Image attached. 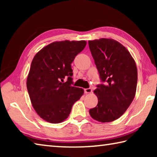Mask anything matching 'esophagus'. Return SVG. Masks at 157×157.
Masks as SVG:
<instances>
[{
  "instance_id": "esophagus-1",
  "label": "esophagus",
  "mask_w": 157,
  "mask_h": 157,
  "mask_svg": "<svg viewBox=\"0 0 157 157\" xmlns=\"http://www.w3.org/2000/svg\"><path fill=\"white\" fill-rule=\"evenodd\" d=\"M91 92H92V89L91 88H88V89H84L85 94H91Z\"/></svg>"
}]
</instances>
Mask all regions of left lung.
Instances as JSON below:
<instances>
[{
  "instance_id": "1",
  "label": "left lung",
  "mask_w": 157,
  "mask_h": 157,
  "mask_svg": "<svg viewBox=\"0 0 157 157\" xmlns=\"http://www.w3.org/2000/svg\"><path fill=\"white\" fill-rule=\"evenodd\" d=\"M89 46L101 80L94 91L98 102L89 110L94 120L110 123L120 118L136 95L137 68L125 47L112 39L89 41Z\"/></svg>"
}]
</instances>
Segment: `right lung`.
<instances>
[{
  "instance_id": "1",
  "label": "right lung",
  "mask_w": 157,
  "mask_h": 157,
  "mask_svg": "<svg viewBox=\"0 0 157 157\" xmlns=\"http://www.w3.org/2000/svg\"><path fill=\"white\" fill-rule=\"evenodd\" d=\"M86 45L84 40L55 41L34 57L26 84L34 109L44 121L55 124L64 121L83 95V89L71 85V63Z\"/></svg>"
}]
</instances>
